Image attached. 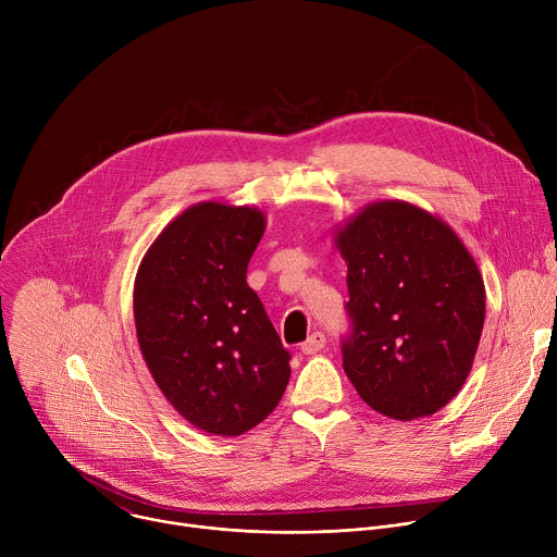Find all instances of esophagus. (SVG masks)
Here are the masks:
<instances>
[{
  "mask_svg": "<svg viewBox=\"0 0 557 557\" xmlns=\"http://www.w3.org/2000/svg\"><path fill=\"white\" fill-rule=\"evenodd\" d=\"M326 346V335L324 333H312L304 344H301V352L304 355H314L320 352Z\"/></svg>",
  "mask_w": 557,
  "mask_h": 557,
  "instance_id": "obj_1",
  "label": "esophagus"
}]
</instances>
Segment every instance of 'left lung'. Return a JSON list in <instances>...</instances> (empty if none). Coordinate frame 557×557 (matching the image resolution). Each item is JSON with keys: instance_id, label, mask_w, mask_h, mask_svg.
Instances as JSON below:
<instances>
[{"instance_id": "8db88e82", "label": "left lung", "mask_w": 557, "mask_h": 557, "mask_svg": "<svg viewBox=\"0 0 557 557\" xmlns=\"http://www.w3.org/2000/svg\"><path fill=\"white\" fill-rule=\"evenodd\" d=\"M348 264L352 333L344 370L361 399L394 421L445 408L471 372L485 284L456 231L406 202L366 205L335 228Z\"/></svg>"}]
</instances>
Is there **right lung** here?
<instances>
[{"label":"right lung","instance_id":"add662e5","mask_svg":"<svg viewBox=\"0 0 557 557\" xmlns=\"http://www.w3.org/2000/svg\"><path fill=\"white\" fill-rule=\"evenodd\" d=\"M264 228L258 207L191 205L158 233L136 273L143 359L174 410L207 434L253 430L288 385L290 355L247 284Z\"/></svg>","mask_w":557,"mask_h":557}]
</instances>
